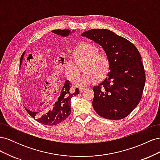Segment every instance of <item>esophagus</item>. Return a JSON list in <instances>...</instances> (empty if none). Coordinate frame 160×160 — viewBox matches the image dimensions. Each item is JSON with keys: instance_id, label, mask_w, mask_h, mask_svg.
<instances>
[{"instance_id": "obj_1", "label": "esophagus", "mask_w": 160, "mask_h": 160, "mask_svg": "<svg viewBox=\"0 0 160 160\" xmlns=\"http://www.w3.org/2000/svg\"><path fill=\"white\" fill-rule=\"evenodd\" d=\"M85 90V89L83 88H79V91H80V92H83V91H84Z\"/></svg>"}]
</instances>
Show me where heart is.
Instances as JSON below:
<instances>
[{
  "label": "heart",
  "mask_w": 160,
  "mask_h": 160,
  "mask_svg": "<svg viewBox=\"0 0 160 160\" xmlns=\"http://www.w3.org/2000/svg\"><path fill=\"white\" fill-rule=\"evenodd\" d=\"M75 61L67 60L63 65L65 76L70 80L74 79L79 73V66L83 65L85 73L76 78L73 85L78 88L89 86L101 80L108 74L109 59L104 52H99L98 48L89 42H82L74 52Z\"/></svg>",
  "instance_id": "b5f03b06"
}]
</instances>
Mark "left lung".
Listing matches in <instances>:
<instances>
[{"label": "left lung", "mask_w": 160, "mask_h": 160, "mask_svg": "<svg viewBox=\"0 0 160 160\" xmlns=\"http://www.w3.org/2000/svg\"><path fill=\"white\" fill-rule=\"evenodd\" d=\"M103 47L109 59V72L93 88V107L101 117L119 120L137 107L142 99L146 75L142 57L133 43L105 28L81 35Z\"/></svg>", "instance_id": "1"}]
</instances>
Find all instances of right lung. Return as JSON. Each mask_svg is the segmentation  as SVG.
I'll return each instance as SVG.
<instances>
[{"label": "right lung", "instance_id": "1", "mask_svg": "<svg viewBox=\"0 0 160 160\" xmlns=\"http://www.w3.org/2000/svg\"><path fill=\"white\" fill-rule=\"evenodd\" d=\"M52 32L57 34V35L61 37H67L69 35L71 32L69 29H57L51 31ZM25 51L22 53L20 59V66H21L22 61L25 55ZM71 83L67 80L62 87V90L56 99L55 102L52 103L49 108L41 111H32L28 110L26 108L25 109L31 117L37 120L38 123L47 125H55L63 122L69 117L71 114V99L77 95L79 93V89L77 88L74 92H71ZM21 93L25 98H28L30 97L31 89L30 86L28 85L26 81H23L21 85Z\"/></svg>", "mask_w": 160, "mask_h": 160}]
</instances>
